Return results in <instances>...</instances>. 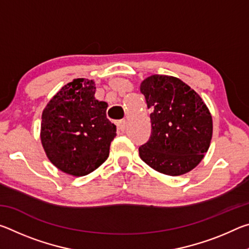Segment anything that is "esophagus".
Wrapping results in <instances>:
<instances>
[{"label": "esophagus", "mask_w": 249, "mask_h": 249, "mask_svg": "<svg viewBox=\"0 0 249 249\" xmlns=\"http://www.w3.org/2000/svg\"><path fill=\"white\" fill-rule=\"evenodd\" d=\"M126 124H127V122H126L125 120H122L119 122V123H117V126H119V129L121 130V132H124L126 128Z\"/></svg>", "instance_id": "34e87169"}]
</instances>
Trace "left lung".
<instances>
[{
    "instance_id": "1",
    "label": "left lung",
    "mask_w": 249,
    "mask_h": 249,
    "mask_svg": "<svg viewBox=\"0 0 249 249\" xmlns=\"http://www.w3.org/2000/svg\"><path fill=\"white\" fill-rule=\"evenodd\" d=\"M150 113L151 135L140 147L142 160L160 174L180 176L199 165L213 133L203 100L176 77L153 74L141 83Z\"/></svg>"
}]
</instances>
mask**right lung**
<instances>
[{
	"instance_id": "obj_1",
	"label": "right lung",
	"mask_w": 249,
	"mask_h": 249,
	"mask_svg": "<svg viewBox=\"0 0 249 249\" xmlns=\"http://www.w3.org/2000/svg\"><path fill=\"white\" fill-rule=\"evenodd\" d=\"M93 80L74 79L49 101L41 115L40 141L59 170L82 177L107 159L116 126L107 119V103L95 99Z\"/></svg>"
}]
</instances>
